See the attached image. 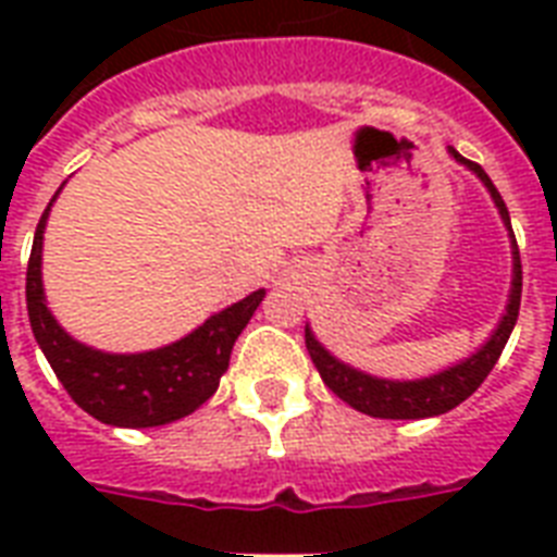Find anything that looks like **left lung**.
Segmentation results:
<instances>
[{
  "label": "left lung",
  "instance_id": "left-lung-1",
  "mask_svg": "<svg viewBox=\"0 0 557 557\" xmlns=\"http://www.w3.org/2000/svg\"><path fill=\"white\" fill-rule=\"evenodd\" d=\"M450 159L459 161L462 168H468L480 182L485 185V190L492 193L494 205L500 210L503 225L509 227L511 236V292L509 304H506V312H503L497 330L492 332V338L485 341L483 347L471 352L466 361H459L454 367H445L442 372H433V375H424V379L413 381H389L379 379V375H370V372H361L356 367L344 364L341 358H335L330 349L323 347L321 341L314 338V332L306 326V349L312 356L314 367L321 372L323 384L335 393L338 398H344L349 407H356L361 413L375 416V419H428V416H442L454 410L457 405H462L471 393H474L480 384L485 381V375L494 370L497 358H500L506 341H509L515 323H518L520 312V292H523V271H520V251L518 243H515V234H511V219L509 210H506V201L497 193V187L492 185V178L485 176V170L474 161L462 159L454 147H448Z\"/></svg>",
  "mask_w": 557,
  "mask_h": 557
}]
</instances>
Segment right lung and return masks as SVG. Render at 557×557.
I'll list each match as a JSON object with an SVG mask.
<instances>
[{
    "instance_id": "right-lung-1",
    "label": "right lung",
    "mask_w": 557,
    "mask_h": 557,
    "mask_svg": "<svg viewBox=\"0 0 557 557\" xmlns=\"http://www.w3.org/2000/svg\"><path fill=\"white\" fill-rule=\"evenodd\" d=\"M60 190L54 193V199ZM54 199L48 201L34 234L25 300L34 338L65 393L98 422L115 428H159L190 416L216 393L219 379L225 375L231 361V349L262 304L265 288H257L239 304L210 314L199 330L168 347L129 356L86 347L57 323L42 288V234Z\"/></svg>"
}]
</instances>
